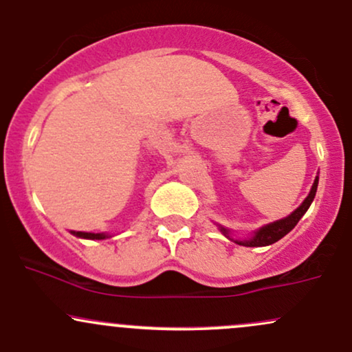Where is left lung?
Segmentation results:
<instances>
[{
    "label": "left lung",
    "mask_w": 352,
    "mask_h": 352,
    "mask_svg": "<svg viewBox=\"0 0 352 352\" xmlns=\"http://www.w3.org/2000/svg\"><path fill=\"white\" fill-rule=\"evenodd\" d=\"M318 181H319V177L316 176L314 184H313V188H311L309 195H307L306 199L302 201L301 206L296 209L293 214H289V216H287V218L279 219V221H276V223H271V224H267V226H263L261 229H258V231L254 232V236H252L251 239L234 241V243L241 244V246L259 248V246H270V244L276 243V241H279L281 238H284V236H286L287 232H289L291 229H293L296 224L299 223V219L302 218L304 212H306L307 209H309L311 203H313V199H314V196H316V191H318ZM221 231H223L224 236H228V238H229L228 229L221 228Z\"/></svg>",
    "instance_id": "left-lung-1"
}]
</instances>
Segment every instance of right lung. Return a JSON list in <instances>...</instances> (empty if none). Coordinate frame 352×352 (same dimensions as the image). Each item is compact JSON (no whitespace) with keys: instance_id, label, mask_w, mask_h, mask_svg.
Returning a JSON list of instances; mask_svg holds the SVG:
<instances>
[{"instance_id":"add662e5","label":"right lung","mask_w":352,"mask_h":352,"mask_svg":"<svg viewBox=\"0 0 352 352\" xmlns=\"http://www.w3.org/2000/svg\"><path fill=\"white\" fill-rule=\"evenodd\" d=\"M73 234L78 236V238H85V239H104V238H108V236L100 234V232H96V234H94V232H81V231H78V232H73Z\"/></svg>"}]
</instances>
